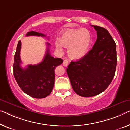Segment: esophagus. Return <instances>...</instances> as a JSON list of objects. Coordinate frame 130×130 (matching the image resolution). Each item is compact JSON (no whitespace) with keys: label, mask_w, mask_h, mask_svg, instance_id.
<instances>
[{"label":"esophagus","mask_w":130,"mask_h":130,"mask_svg":"<svg viewBox=\"0 0 130 130\" xmlns=\"http://www.w3.org/2000/svg\"><path fill=\"white\" fill-rule=\"evenodd\" d=\"M69 63V62L68 61L67 59H65L64 61H63V65L64 66V67H67Z\"/></svg>","instance_id":"esophagus-1"}]
</instances>
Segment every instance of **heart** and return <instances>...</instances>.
<instances>
[{"mask_svg":"<svg viewBox=\"0 0 130 130\" xmlns=\"http://www.w3.org/2000/svg\"><path fill=\"white\" fill-rule=\"evenodd\" d=\"M59 42H55V47L63 51L62 45L68 48V55L73 59L82 58L88 53L92 42V37L89 30L85 28L69 29L61 32Z\"/></svg>","mask_w":130,"mask_h":130,"instance_id":"obj_1","label":"heart"}]
</instances>
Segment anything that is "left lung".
<instances>
[{
  "mask_svg": "<svg viewBox=\"0 0 130 130\" xmlns=\"http://www.w3.org/2000/svg\"><path fill=\"white\" fill-rule=\"evenodd\" d=\"M98 38L84 57L72 61L67 68L73 90L82 97H93L105 90L111 82L117 65L116 44L106 29L93 26Z\"/></svg>",
  "mask_w": 130,
  "mask_h": 130,
  "instance_id": "1",
  "label": "left lung"
}]
</instances>
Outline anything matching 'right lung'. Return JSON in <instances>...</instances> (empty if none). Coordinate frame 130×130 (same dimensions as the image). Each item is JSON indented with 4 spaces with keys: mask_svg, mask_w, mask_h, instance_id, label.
<instances>
[{
    "mask_svg": "<svg viewBox=\"0 0 130 130\" xmlns=\"http://www.w3.org/2000/svg\"><path fill=\"white\" fill-rule=\"evenodd\" d=\"M45 37L44 34L30 31L26 36ZM47 44L50 46L49 43ZM22 42L19 41L13 64V73L15 80L25 93L34 98L41 99L47 97L53 90L55 81V68L63 63L61 58H54L50 55L48 47L43 60L37 65H28L26 68L22 63L20 54Z\"/></svg>",
    "mask_w": 130,
    "mask_h": 130,
    "instance_id": "1",
    "label": "right lung"
}]
</instances>
